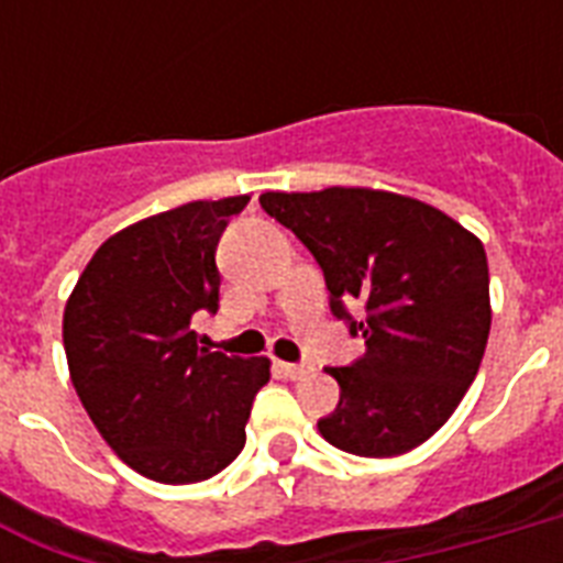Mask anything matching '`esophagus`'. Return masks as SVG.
<instances>
[{
	"instance_id": "obj_1",
	"label": "esophagus",
	"mask_w": 563,
	"mask_h": 563,
	"mask_svg": "<svg viewBox=\"0 0 563 563\" xmlns=\"http://www.w3.org/2000/svg\"><path fill=\"white\" fill-rule=\"evenodd\" d=\"M274 368L280 371L283 376H289V379H300V376H307L312 371V365L309 362H300V365H295V362H274Z\"/></svg>"
}]
</instances>
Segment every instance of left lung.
<instances>
[{
    "instance_id": "obj_1",
    "label": "left lung",
    "mask_w": 563,
    "mask_h": 563,
    "mask_svg": "<svg viewBox=\"0 0 563 563\" xmlns=\"http://www.w3.org/2000/svg\"><path fill=\"white\" fill-rule=\"evenodd\" d=\"M324 272L330 307L362 303L365 356L330 368L342 388L318 432L344 453L391 459L444 427L479 371L490 333L488 260L479 236L432 203L371 187L265 192Z\"/></svg>"
}]
</instances>
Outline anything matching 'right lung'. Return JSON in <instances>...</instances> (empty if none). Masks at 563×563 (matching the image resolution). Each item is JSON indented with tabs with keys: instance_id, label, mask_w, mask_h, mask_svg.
<instances>
[{
	"instance_id": "add662e5",
	"label": "right lung",
	"mask_w": 563,
	"mask_h": 563,
	"mask_svg": "<svg viewBox=\"0 0 563 563\" xmlns=\"http://www.w3.org/2000/svg\"><path fill=\"white\" fill-rule=\"evenodd\" d=\"M251 195L189 201L101 242L64 309V351L99 435L145 479L189 485L245 446L272 362L198 347L192 316L219 309L216 245Z\"/></svg>"
}]
</instances>
